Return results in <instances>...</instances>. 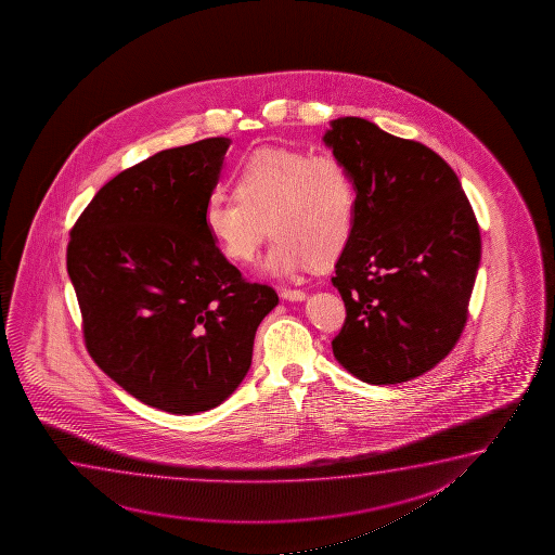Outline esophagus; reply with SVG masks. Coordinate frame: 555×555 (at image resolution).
<instances>
[{"label":"esophagus","instance_id":"esophagus-1","mask_svg":"<svg viewBox=\"0 0 555 555\" xmlns=\"http://www.w3.org/2000/svg\"><path fill=\"white\" fill-rule=\"evenodd\" d=\"M282 299H286V301H304L305 292H301V289H282L281 292Z\"/></svg>","mask_w":555,"mask_h":555}]
</instances>
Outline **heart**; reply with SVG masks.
<instances>
[{"label": "heart", "instance_id": "1", "mask_svg": "<svg viewBox=\"0 0 555 555\" xmlns=\"http://www.w3.org/2000/svg\"><path fill=\"white\" fill-rule=\"evenodd\" d=\"M231 185L235 198L218 191L206 201L203 228L233 263L256 258L267 228L274 243L261 269L273 276L334 263L354 235L357 185L334 155L261 147L235 168Z\"/></svg>", "mask_w": 555, "mask_h": 555}]
</instances>
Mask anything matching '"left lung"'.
<instances>
[{"label":"left lung","instance_id":"left-lung-1","mask_svg":"<svg viewBox=\"0 0 555 555\" xmlns=\"http://www.w3.org/2000/svg\"><path fill=\"white\" fill-rule=\"evenodd\" d=\"M322 142L358 193L354 235L332 279L347 309L335 360L370 385L415 379L463 334L481 259L478 221L430 147L362 117L330 121Z\"/></svg>","mask_w":555,"mask_h":555}]
</instances>
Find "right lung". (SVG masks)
<instances>
[{
  "label": "right lung",
  "instance_id": "add662e5",
  "mask_svg": "<svg viewBox=\"0 0 555 555\" xmlns=\"http://www.w3.org/2000/svg\"><path fill=\"white\" fill-rule=\"evenodd\" d=\"M231 140L155 153L102 188L69 233L68 274L100 370L140 402L193 415L225 402L279 305L203 228Z\"/></svg>",
  "mask_w": 555,
  "mask_h": 555
}]
</instances>
